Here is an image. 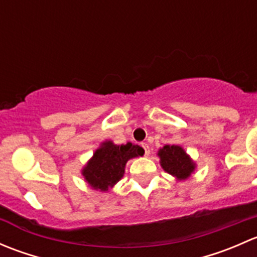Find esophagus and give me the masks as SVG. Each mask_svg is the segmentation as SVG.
Masks as SVG:
<instances>
[{
    "label": "esophagus",
    "instance_id": "esophagus-1",
    "mask_svg": "<svg viewBox=\"0 0 257 257\" xmlns=\"http://www.w3.org/2000/svg\"><path fill=\"white\" fill-rule=\"evenodd\" d=\"M142 147H143V149H144V154L147 155V157H149V154H150L149 145H148L147 143H142Z\"/></svg>",
    "mask_w": 257,
    "mask_h": 257
}]
</instances>
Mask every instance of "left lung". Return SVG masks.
<instances>
[{
  "mask_svg": "<svg viewBox=\"0 0 257 257\" xmlns=\"http://www.w3.org/2000/svg\"><path fill=\"white\" fill-rule=\"evenodd\" d=\"M160 165L178 181L186 180L196 169V163L180 145H164L158 150Z\"/></svg>",
  "mask_w": 257,
  "mask_h": 257,
  "instance_id": "1",
  "label": "left lung"
}]
</instances>
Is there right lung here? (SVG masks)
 <instances>
[{
    "label": "right lung",
    "instance_id": "add662e5",
    "mask_svg": "<svg viewBox=\"0 0 257 257\" xmlns=\"http://www.w3.org/2000/svg\"><path fill=\"white\" fill-rule=\"evenodd\" d=\"M143 154V148L131 142L118 145L105 141L95 149L80 173L93 190L108 191L123 178L126 162Z\"/></svg>",
    "mask_w": 257,
    "mask_h": 257
}]
</instances>
